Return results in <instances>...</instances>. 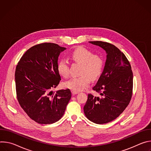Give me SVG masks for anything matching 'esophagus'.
I'll use <instances>...</instances> for the list:
<instances>
[{"label": "esophagus", "instance_id": "34e87169", "mask_svg": "<svg viewBox=\"0 0 151 151\" xmlns=\"http://www.w3.org/2000/svg\"><path fill=\"white\" fill-rule=\"evenodd\" d=\"M72 93L73 94V95H75V94H77L78 93V91H73L72 90Z\"/></svg>", "mask_w": 151, "mask_h": 151}]
</instances>
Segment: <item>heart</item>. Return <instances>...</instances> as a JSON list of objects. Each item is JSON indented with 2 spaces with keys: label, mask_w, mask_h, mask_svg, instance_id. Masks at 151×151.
<instances>
[{
  "label": "heart",
  "mask_w": 151,
  "mask_h": 151,
  "mask_svg": "<svg viewBox=\"0 0 151 151\" xmlns=\"http://www.w3.org/2000/svg\"><path fill=\"white\" fill-rule=\"evenodd\" d=\"M70 57L73 61L81 64V75L66 81L64 86L73 91H79L88 87L91 79L94 80L100 76L103 67V61L100 56L94 54L92 51L82 47L74 50ZM57 70L61 76L68 78L69 75V63L68 60L61 59L57 63Z\"/></svg>",
  "instance_id": "b5f03b06"
}]
</instances>
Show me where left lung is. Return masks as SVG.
Listing matches in <instances>:
<instances>
[{"mask_svg":"<svg viewBox=\"0 0 151 151\" xmlns=\"http://www.w3.org/2000/svg\"><path fill=\"white\" fill-rule=\"evenodd\" d=\"M106 51L107 58L103 73L84 107L85 116L91 121L103 124L118 118L130 102L133 94V75L130 63L117 47L108 42L90 41Z\"/></svg>","mask_w":151,"mask_h":151,"instance_id":"1","label":"left lung"}]
</instances>
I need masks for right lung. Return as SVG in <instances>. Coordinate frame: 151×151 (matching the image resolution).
<instances>
[{
    "label": "right lung",
    "instance_id": "1",
    "mask_svg": "<svg viewBox=\"0 0 151 151\" xmlns=\"http://www.w3.org/2000/svg\"><path fill=\"white\" fill-rule=\"evenodd\" d=\"M66 48L54 43H42L29 48L17 65L15 81L18 101L27 115L41 124L61 118L71 98L69 89L52 93L61 76L58 57Z\"/></svg>",
    "mask_w": 151,
    "mask_h": 151
}]
</instances>
